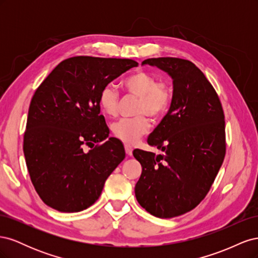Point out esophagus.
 Segmentation results:
<instances>
[{
  "mask_svg": "<svg viewBox=\"0 0 258 258\" xmlns=\"http://www.w3.org/2000/svg\"><path fill=\"white\" fill-rule=\"evenodd\" d=\"M124 151H126V154L128 156H131L132 155V151H134V148H132V146L129 145V144H124Z\"/></svg>",
  "mask_w": 258,
  "mask_h": 258,
  "instance_id": "esophagus-1",
  "label": "esophagus"
}]
</instances>
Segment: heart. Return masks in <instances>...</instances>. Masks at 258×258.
Masks as SVG:
<instances>
[{
	"label": "heart",
	"mask_w": 258,
	"mask_h": 258,
	"mask_svg": "<svg viewBox=\"0 0 258 258\" xmlns=\"http://www.w3.org/2000/svg\"><path fill=\"white\" fill-rule=\"evenodd\" d=\"M121 85L128 96L139 98L135 110L137 116L117 120L113 123L112 132L117 139L132 144L150 130L147 115L152 118H159L168 112L173 92L167 81H157L155 75L145 71H137L124 77ZM119 101V92L113 86H105L101 90L99 104L105 115L116 116Z\"/></svg>",
	"instance_id": "1"
}]
</instances>
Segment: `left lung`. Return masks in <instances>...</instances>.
<instances>
[{
  "mask_svg": "<svg viewBox=\"0 0 258 258\" xmlns=\"http://www.w3.org/2000/svg\"><path fill=\"white\" fill-rule=\"evenodd\" d=\"M173 80L170 110L147 138L161 155L135 150L142 173L136 197L148 213L171 218L189 212L205 199L226 154L225 116L215 89L192 62L151 58Z\"/></svg>",
  "mask_w": 258,
  "mask_h": 258,
  "instance_id": "obj_1",
  "label": "left lung"
}]
</instances>
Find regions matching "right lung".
Returning <instances> with one entry per match:
<instances>
[{
    "label": "right lung",
    "instance_id": "obj_1",
    "mask_svg": "<svg viewBox=\"0 0 258 258\" xmlns=\"http://www.w3.org/2000/svg\"><path fill=\"white\" fill-rule=\"evenodd\" d=\"M134 67L138 62L132 59L72 57L61 61L35 90L23 154L45 205L71 213L99 199L106 178L126 156L119 140L105 141L110 130L100 115V92ZM85 146L92 148L88 153Z\"/></svg>",
    "mask_w": 258,
    "mask_h": 258
}]
</instances>
